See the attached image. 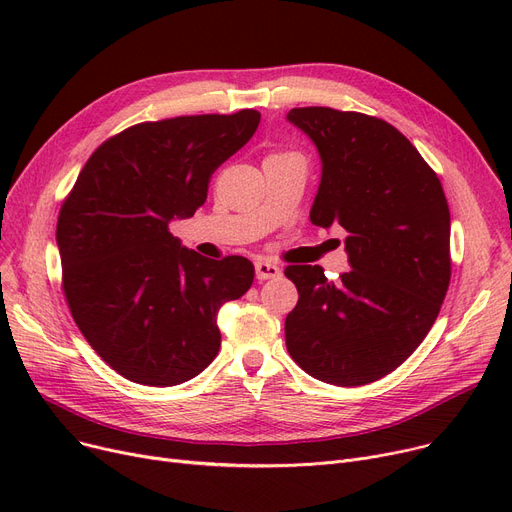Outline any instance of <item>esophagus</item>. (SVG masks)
<instances>
[{
	"mask_svg": "<svg viewBox=\"0 0 512 512\" xmlns=\"http://www.w3.org/2000/svg\"><path fill=\"white\" fill-rule=\"evenodd\" d=\"M255 276H257V280H272V278L282 276V270H280V267H278L276 263H272V261L259 259V261L255 263Z\"/></svg>",
	"mask_w": 512,
	"mask_h": 512,
	"instance_id": "1",
	"label": "esophagus"
}]
</instances>
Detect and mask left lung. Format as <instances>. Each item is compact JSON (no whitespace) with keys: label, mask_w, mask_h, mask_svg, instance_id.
I'll use <instances>...</instances> for the list:
<instances>
[{"label":"left lung","mask_w":512,"mask_h":512,"mask_svg":"<svg viewBox=\"0 0 512 512\" xmlns=\"http://www.w3.org/2000/svg\"><path fill=\"white\" fill-rule=\"evenodd\" d=\"M286 120L317 147L321 180L311 222L342 226L351 272L288 265L299 303L284 321L303 371L363 386L405 363L440 313L450 284V211L436 172L392 124L332 107H294Z\"/></svg>","instance_id":"obj_1"}]
</instances>
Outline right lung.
Returning <instances> with one entry per match:
<instances>
[{
    "mask_svg": "<svg viewBox=\"0 0 512 512\" xmlns=\"http://www.w3.org/2000/svg\"><path fill=\"white\" fill-rule=\"evenodd\" d=\"M261 114L180 116L130 126L89 157L58 218L64 294L93 351L126 380L178 386L220 351L218 311L245 294V257L207 259L170 234L205 203L211 174Z\"/></svg>",
    "mask_w": 512,
    "mask_h": 512,
    "instance_id": "add662e5",
    "label": "right lung"
}]
</instances>
